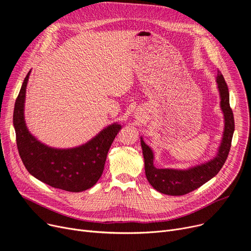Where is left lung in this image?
Masks as SVG:
<instances>
[{
	"label": "left lung",
	"mask_w": 251,
	"mask_h": 251,
	"mask_svg": "<svg viewBox=\"0 0 251 251\" xmlns=\"http://www.w3.org/2000/svg\"><path fill=\"white\" fill-rule=\"evenodd\" d=\"M216 82L218 85L220 95V108L224 116V131L217 153L212 159L191 166L187 170L157 169L153 164L154 154L151 148L144 142L142 137H140L146 178L150 185L159 193L170 196L186 195L213 178L224 165L231 147L233 133H234V117H233V112L229 104L227 83L219 71L217 74Z\"/></svg>",
	"instance_id": "obj_1"
}]
</instances>
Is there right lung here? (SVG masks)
Listing matches in <instances>:
<instances>
[{
  "label": "right lung",
  "instance_id": "obj_1",
  "mask_svg": "<svg viewBox=\"0 0 251 251\" xmlns=\"http://www.w3.org/2000/svg\"><path fill=\"white\" fill-rule=\"evenodd\" d=\"M29 72L17 97L13 124L17 147L25 168L46 185L63 191H86L101 177L109 149L122 126L113 123L87 143L73 148L50 147L29 132L24 117Z\"/></svg>",
  "mask_w": 251,
  "mask_h": 251
}]
</instances>
